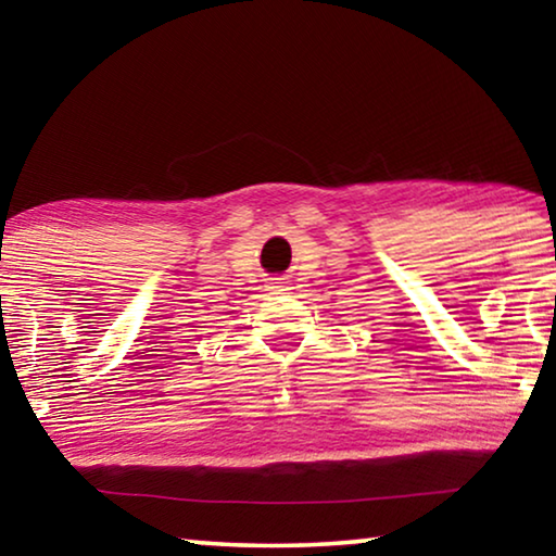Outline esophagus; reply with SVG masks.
Returning a JSON list of instances; mask_svg holds the SVG:
<instances>
[{
    "label": "esophagus",
    "instance_id": "obj_1",
    "mask_svg": "<svg viewBox=\"0 0 556 556\" xmlns=\"http://www.w3.org/2000/svg\"><path fill=\"white\" fill-rule=\"evenodd\" d=\"M269 289H275V291H281V281H271V285H269Z\"/></svg>",
    "mask_w": 556,
    "mask_h": 556
}]
</instances>
